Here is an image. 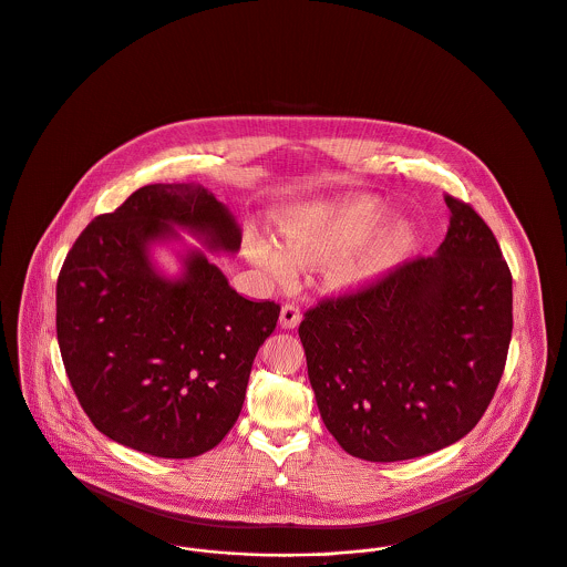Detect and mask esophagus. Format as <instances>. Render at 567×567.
I'll return each instance as SVG.
<instances>
[{
	"label": "esophagus",
	"instance_id": "1",
	"mask_svg": "<svg viewBox=\"0 0 567 567\" xmlns=\"http://www.w3.org/2000/svg\"><path fill=\"white\" fill-rule=\"evenodd\" d=\"M302 320V313H300V307L298 305H285L282 311H280V327L282 329H296Z\"/></svg>",
	"mask_w": 567,
	"mask_h": 567
}]
</instances>
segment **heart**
I'll list each match as a JSON object with an SVG mask.
<instances>
[{
	"instance_id": "heart-1",
	"label": "heart",
	"mask_w": 567,
	"mask_h": 567,
	"mask_svg": "<svg viewBox=\"0 0 567 567\" xmlns=\"http://www.w3.org/2000/svg\"><path fill=\"white\" fill-rule=\"evenodd\" d=\"M389 218V205L371 194L305 200L280 218L282 243L249 231L245 251L249 260L276 280H291L296 265L322 267V278L333 291H353L375 280L393 258L413 240L411 223L400 220L367 240Z\"/></svg>"
}]
</instances>
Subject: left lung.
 <instances>
[{"instance_id": "obj_1", "label": "left lung", "mask_w": 567, "mask_h": 567, "mask_svg": "<svg viewBox=\"0 0 567 567\" xmlns=\"http://www.w3.org/2000/svg\"><path fill=\"white\" fill-rule=\"evenodd\" d=\"M446 205L435 256L322 300L300 322L322 422L353 457L404 462L460 442L504 375L511 269L484 218L453 196Z\"/></svg>"}]
</instances>
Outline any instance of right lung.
<instances>
[{
  "instance_id": "obj_1",
  "label": "right lung",
  "mask_w": 567,
  "mask_h": 567,
  "mask_svg": "<svg viewBox=\"0 0 567 567\" xmlns=\"http://www.w3.org/2000/svg\"><path fill=\"white\" fill-rule=\"evenodd\" d=\"M178 228L212 254L240 249V225L207 187L156 183L96 216L56 280V340L85 415L105 437L165 460L223 442L280 316L276 302L236 293ZM161 244L182 247L176 277L153 260Z\"/></svg>"
}]
</instances>
